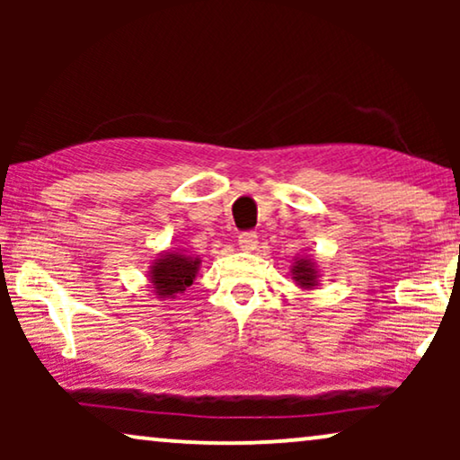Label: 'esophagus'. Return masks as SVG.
<instances>
[{
  "instance_id": "1",
  "label": "esophagus",
  "mask_w": 460,
  "mask_h": 460,
  "mask_svg": "<svg viewBox=\"0 0 460 460\" xmlns=\"http://www.w3.org/2000/svg\"><path fill=\"white\" fill-rule=\"evenodd\" d=\"M238 247H241V251H247V253L255 251L257 249V234H255V232H243V234L238 236Z\"/></svg>"
}]
</instances>
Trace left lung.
<instances>
[{
	"mask_svg": "<svg viewBox=\"0 0 460 460\" xmlns=\"http://www.w3.org/2000/svg\"><path fill=\"white\" fill-rule=\"evenodd\" d=\"M291 276L293 280L297 282L299 288H305V291H312L314 287H318L320 282V272L316 261H312L310 257H297L291 266Z\"/></svg>",
	"mask_w": 460,
	"mask_h": 460,
	"instance_id": "left-lung-1",
	"label": "left lung"
}]
</instances>
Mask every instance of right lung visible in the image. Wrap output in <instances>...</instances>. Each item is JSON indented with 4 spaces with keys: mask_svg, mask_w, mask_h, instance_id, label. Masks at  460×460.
<instances>
[{
    "mask_svg": "<svg viewBox=\"0 0 460 460\" xmlns=\"http://www.w3.org/2000/svg\"><path fill=\"white\" fill-rule=\"evenodd\" d=\"M200 260L184 251H163L148 268L150 288L159 299H175L197 279Z\"/></svg>",
    "mask_w": 460,
    "mask_h": 460,
    "instance_id": "obj_1",
    "label": "right lung"
}]
</instances>
